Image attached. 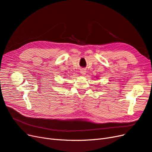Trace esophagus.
Instances as JSON below:
<instances>
[{"mask_svg": "<svg viewBox=\"0 0 152 152\" xmlns=\"http://www.w3.org/2000/svg\"><path fill=\"white\" fill-rule=\"evenodd\" d=\"M86 71L85 69H82L80 70V73H81L82 75H86Z\"/></svg>", "mask_w": 152, "mask_h": 152, "instance_id": "34e87169", "label": "esophagus"}]
</instances>
